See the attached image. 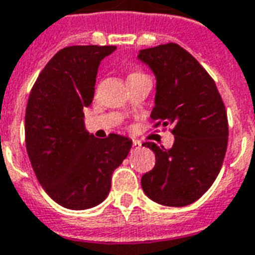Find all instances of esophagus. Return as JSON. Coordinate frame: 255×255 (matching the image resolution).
<instances>
[{"label": "esophagus", "instance_id": "esophagus-1", "mask_svg": "<svg viewBox=\"0 0 255 255\" xmlns=\"http://www.w3.org/2000/svg\"><path fill=\"white\" fill-rule=\"evenodd\" d=\"M131 146H133V149H138V148H141V142L140 141L133 140V142H131Z\"/></svg>", "mask_w": 255, "mask_h": 255}]
</instances>
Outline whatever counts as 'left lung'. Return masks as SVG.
I'll return each mask as SVG.
<instances>
[{"mask_svg":"<svg viewBox=\"0 0 255 255\" xmlns=\"http://www.w3.org/2000/svg\"><path fill=\"white\" fill-rule=\"evenodd\" d=\"M138 58L156 76L153 128L172 126L171 149L144 142L156 164L141 178L152 201L185 206L206 193L220 172L228 142L226 106L215 81L189 51L176 43L141 50Z\"/></svg>","mask_w":255,"mask_h":255,"instance_id":"1","label":"left lung"}]
</instances>
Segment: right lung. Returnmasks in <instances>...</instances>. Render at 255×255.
Segmentation results:
<instances>
[{"label":"right lung","mask_w":255,"mask_h":255,"mask_svg":"<svg viewBox=\"0 0 255 255\" xmlns=\"http://www.w3.org/2000/svg\"><path fill=\"white\" fill-rule=\"evenodd\" d=\"M115 46H68L50 59L35 81L25 109V145L44 191L68 209L105 201L111 175L131 140L111 133L96 138L84 128L102 59Z\"/></svg>","instance_id":"right-lung-1"}]
</instances>
